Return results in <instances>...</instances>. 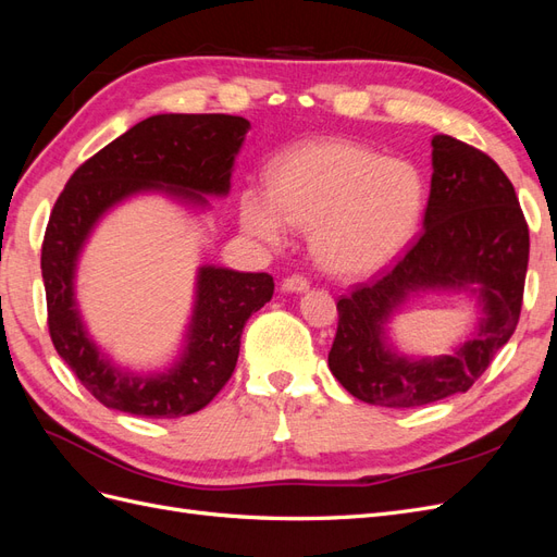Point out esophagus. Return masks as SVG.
<instances>
[{"label":"esophagus","mask_w":557,"mask_h":557,"mask_svg":"<svg viewBox=\"0 0 557 557\" xmlns=\"http://www.w3.org/2000/svg\"><path fill=\"white\" fill-rule=\"evenodd\" d=\"M281 288H283V293H305V290H309V281L305 276L293 274L288 278H283Z\"/></svg>","instance_id":"1"}]
</instances>
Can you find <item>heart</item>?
<instances>
[{
  "instance_id": "b5f03b06",
  "label": "heart",
  "mask_w": 557,
  "mask_h": 557,
  "mask_svg": "<svg viewBox=\"0 0 557 557\" xmlns=\"http://www.w3.org/2000/svg\"><path fill=\"white\" fill-rule=\"evenodd\" d=\"M425 185L413 164L364 146L323 139L295 146L269 172V195H242V225L278 244L285 223L313 232V252L344 276L372 274L397 258L418 227Z\"/></svg>"
}]
</instances>
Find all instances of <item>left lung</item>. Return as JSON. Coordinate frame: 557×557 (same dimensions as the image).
<instances>
[{
    "label": "left lung",
    "mask_w": 557,
    "mask_h": 557,
    "mask_svg": "<svg viewBox=\"0 0 557 557\" xmlns=\"http://www.w3.org/2000/svg\"><path fill=\"white\" fill-rule=\"evenodd\" d=\"M432 170L423 232L391 269L336 301L330 372L379 407L413 409L467 393L520 318L530 230L511 181L493 158L448 134L432 139ZM425 289L474 294L482 318L450 357L416 361L389 346L386 323Z\"/></svg>",
    "instance_id": "obj_1"
}]
</instances>
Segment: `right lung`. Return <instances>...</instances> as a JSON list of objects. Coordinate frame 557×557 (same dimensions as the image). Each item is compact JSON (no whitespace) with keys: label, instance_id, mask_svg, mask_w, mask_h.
Returning <instances> with one entry per match:
<instances>
[{"label":"right lung","instance_id":"add662e5","mask_svg":"<svg viewBox=\"0 0 557 557\" xmlns=\"http://www.w3.org/2000/svg\"><path fill=\"white\" fill-rule=\"evenodd\" d=\"M248 129L242 115H150L83 162L58 197L41 246L48 332L58 356L104 407L141 418L188 416L205 409L237 367L246 320L274 295L269 274L199 267L183 352L160 374L115 367L97 348L81 320L74 281L95 225L121 201L162 193L207 209V195L225 197Z\"/></svg>","mask_w":557,"mask_h":557}]
</instances>
